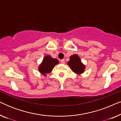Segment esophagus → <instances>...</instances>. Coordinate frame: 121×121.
<instances>
[{
    "instance_id": "esophagus-1",
    "label": "esophagus",
    "mask_w": 121,
    "mask_h": 121,
    "mask_svg": "<svg viewBox=\"0 0 121 121\" xmlns=\"http://www.w3.org/2000/svg\"><path fill=\"white\" fill-rule=\"evenodd\" d=\"M60 63L62 64H64V63H65V60H64V59H62V60H60Z\"/></svg>"
}]
</instances>
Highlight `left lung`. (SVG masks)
Segmentation results:
<instances>
[{
  "instance_id": "1",
  "label": "left lung",
  "mask_w": 121,
  "mask_h": 121,
  "mask_svg": "<svg viewBox=\"0 0 121 121\" xmlns=\"http://www.w3.org/2000/svg\"><path fill=\"white\" fill-rule=\"evenodd\" d=\"M67 64L69 66L71 70L78 75L82 74L86 68L85 65L82 62L80 58L77 54H74L70 56Z\"/></svg>"
}]
</instances>
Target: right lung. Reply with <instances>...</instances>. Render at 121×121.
Returning <instances> with one entry per match:
<instances>
[{"mask_svg": "<svg viewBox=\"0 0 121 121\" xmlns=\"http://www.w3.org/2000/svg\"><path fill=\"white\" fill-rule=\"evenodd\" d=\"M59 63L57 59L53 58L49 55H46L44 57L42 62L38 68L39 72L45 77L47 74L52 72L54 66Z\"/></svg>", "mask_w": 121, "mask_h": 121, "instance_id": "add662e5", "label": "right lung"}]
</instances>
